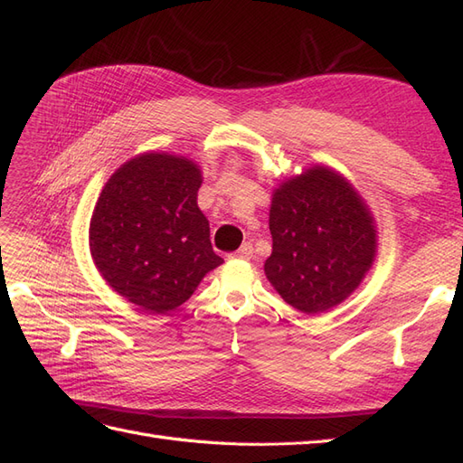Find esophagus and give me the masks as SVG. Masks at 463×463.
Wrapping results in <instances>:
<instances>
[{
  "label": "esophagus",
  "instance_id": "obj_1",
  "mask_svg": "<svg viewBox=\"0 0 463 463\" xmlns=\"http://www.w3.org/2000/svg\"><path fill=\"white\" fill-rule=\"evenodd\" d=\"M232 259H241V260H249L253 259V245L250 243H243L240 249L235 250V253L232 255Z\"/></svg>",
  "mask_w": 463,
  "mask_h": 463
}]
</instances>
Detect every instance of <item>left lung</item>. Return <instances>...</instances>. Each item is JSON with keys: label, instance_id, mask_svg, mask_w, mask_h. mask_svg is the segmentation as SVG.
I'll list each match as a JSON object with an SVG mask.
<instances>
[{"label": "left lung", "instance_id": "left-lung-1", "mask_svg": "<svg viewBox=\"0 0 463 463\" xmlns=\"http://www.w3.org/2000/svg\"><path fill=\"white\" fill-rule=\"evenodd\" d=\"M270 233L272 255L264 274L282 299L305 315L345 301L376 255L371 210L345 177L325 165L274 189Z\"/></svg>", "mask_w": 463, "mask_h": 463}]
</instances>
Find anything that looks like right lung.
I'll list each match as a JSON object with an SVG mask.
<instances>
[{
  "mask_svg": "<svg viewBox=\"0 0 463 463\" xmlns=\"http://www.w3.org/2000/svg\"><path fill=\"white\" fill-rule=\"evenodd\" d=\"M199 165L167 152H146L108 179L89 230L98 272L121 298L148 313L184 305L223 260L210 243L197 204Z\"/></svg>",
  "mask_w": 463,
  "mask_h": 463,
  "instance_id": "1",
  "label": "right lung"
}]
</instances>
